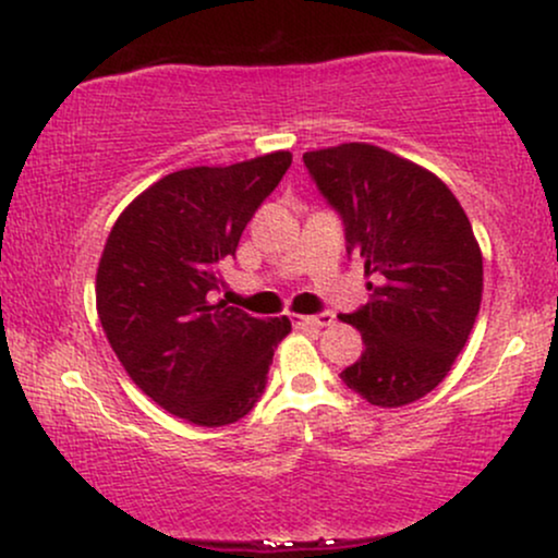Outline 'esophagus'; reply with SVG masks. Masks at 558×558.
<instances>
[{"instance_id": "obj_1", "label": "esophagus", "mask_w": 558, "mask_h": 558, "mask_svg": "<svg viewBox=\"0 0 558 558\" xmlns=\"http://www.w3.org/2000/svg\"><path fill=\"white\" fill-rule=\"evenodd\" d=\"M336 315L332 312H319V315H293V323L301 325V328H328L332 325Z\"/></svg>"}]
</instances>
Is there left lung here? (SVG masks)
<instances>
[{
  "mask_svg": "<svg viewBox=\"0 0 558 558\" xmlns=\"http://www.w3.org/2000/svg\"><path fill=\"white\" fill-rule=\"evenodd\" d=\"M304 165L369 278L367 304L341 315L364 341L341 380L375 407L417 401L448 375L483 299L462 204L433 172L373 144L306 151Z\"/></svg>",
  "mask_w": 558,
  "mask_h": 558,
  "instance_id": "8db88e82",
  "label": "left lung"
}]
</instances>
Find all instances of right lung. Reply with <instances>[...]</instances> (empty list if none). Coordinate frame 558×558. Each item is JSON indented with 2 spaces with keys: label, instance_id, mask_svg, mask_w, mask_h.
<instances>
[{
  "label": "right lung",
  "instance_id": "1",
  "mask_svg": "<svg viewBox=\"0 0 558 558\" xmlns=\"http://www.w3.org/2000/svg\"><path fill=\"white\" fill-rule=\"evenodd\" d=\"M291 168V151L228 168H189L133 198L96 270V312L131 380L175 417L239 422L267 386L288 317L215 301L222 262Z\"/></svg>",
  "mask_w": 558,
  "mask_h": 558
}]
</instances>
